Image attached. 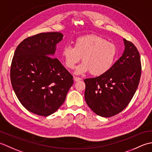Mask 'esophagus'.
<instances>
[{
  "instance_id": "1",
  "label": "esophagus",
  "mask_w": 152,
  "mask_h": 152,
  "mask_svg": "<svg viewBox=\"0 0 152 152\" xmlns=\"http://www.w3.org/2000/svg\"><path fill=\"white\" fill-rule=\"evenodd\" d=\"M80 80H81V78H80V77H74V80H75V81H79Z\"/></svg>"
}]
</instances>
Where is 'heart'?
<instances>
[{"mask_svg":"<svg viewBox=\"0 0 152 152\" xmlns=\"http://www.w3.org/2000/svg\"><path fill=\"white\" fill-rule=\"evenodd\" d=\"M117 54L115 45L103 37L89 35L77 38L72 46H65L61 57L67 69H73L82 58L83 62L75 73L91 72L92 75H101L109 71L115 62Z\"/></svg>","mask_w":152,"mask_h":152,"instance_id":"1","label":"heart"}]
</instances>
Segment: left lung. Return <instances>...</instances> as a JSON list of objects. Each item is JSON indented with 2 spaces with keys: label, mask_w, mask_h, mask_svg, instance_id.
<instances>
[{
  "label": "left lung",
  "mask_w": 152,
  "mask_h": 152,
  "mask_svg": "<svg viewBox=\"0 0 152 152\" xmlns=\"http://www.w3.org/2000/svg\"><path fill=\"white\" fill-rule=\"evenodd\" d=\"M123 54L106 73L85 79V98L98 115L110 117L125 109L140 82L141 60L135 45L124 39Z\"/></svg>",
  "instance_id": "left-lung-1"
}]
</instances>
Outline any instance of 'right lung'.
Returning a JSON list of instances; mask_svg holds the SVG:
<instances>
[{"mask_svg": "<svg viewBox=\"0 0 152 152\" xmlns=\"http://www.w3.org/2000/svg\"><path fill=\"white\" fill-rule=\"evenodd\" d=\"M63 36L50 32L27 37L12 58L10 80L15 94L26 109L38 115L47 117L57 111L73 84V76L51 57Z\"/></svg>", "mask_w": 152, "mask_h": 152, "instance_id": "right-lung-1", "label": "right lung"}]
</instances>
